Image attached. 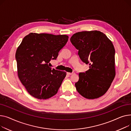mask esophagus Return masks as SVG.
Here are the masks:
<instances>
[{
	"instance_id": "34e87169",
	"label": "esophagus",
	"mask_w": 131,
	"mask_h": 131,
	"mask_svg": "<svg viewBox=\"0 0 131 131\" xmlns=\"http://www.w3.org/2000/svg\"><path fill=\"white\" fill-rule=\"evenodd\" d=\"M73 74V73H70V72H67V74L68 75H72Z\"/></svg>"
}]
</instances>
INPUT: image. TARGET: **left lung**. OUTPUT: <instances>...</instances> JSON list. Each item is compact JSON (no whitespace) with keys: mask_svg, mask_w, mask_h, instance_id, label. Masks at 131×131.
<instances>
[{"mask_svg":"<svg viewBox=\"0 0 131 131\" xmlns=\"http://www.w3.org/2000/svg\"><path fill=\"white\" fill-rule=\"evenodd\" d=\"M83 62L89 69L79 74L76 89L83 97L95 99L104 95L115 76L114 45L103 33L92 30L74 34L70 38Z\"/></svg>","mask_w":131,"mask_h":131,"instance_id":"left-lung-1","label":"left lung"}]
</instances>
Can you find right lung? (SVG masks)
I'll return each instance as SVG.
<instances>
[{"mask_svg":"<svg viewBox=\"0 0 131 131\" xmlns=\"http://www.w3.org/2000/svg\"><path fill=\"white\" fill-rule=\"evenodd\" d=\"M68 38L66 35L30 33L23 39L15 55L17 73L33 97L46 99L58 93L66 72L52 69L49 64L57 59Z\"/></svg>","mask_w":131,"mask_h":131,"instance_id":"right-lung-1","label":"right lung"}]
</instances>
